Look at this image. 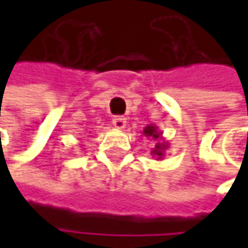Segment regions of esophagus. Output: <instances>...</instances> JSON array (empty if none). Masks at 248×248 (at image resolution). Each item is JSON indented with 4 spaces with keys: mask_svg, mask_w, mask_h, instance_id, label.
I'll list each match as a JSON object with an SVG mask.
<instances>
[{
    "mask_svg": "<svg viewBox=\"0 0 248 248\" xmlns=\"http://www.w3.org/2000/svg\"><path fill=\"white\" fill-rule=\"evenodd\" d=\"M112 124L116 129H124V126H126V118H124V116H115L112 119Z\"/></svg>",
    "mask_w": 248,
    "mask_h": 248,
    "instance_id": "obj_1",
    "label": "esophagus"
}]
</instances>
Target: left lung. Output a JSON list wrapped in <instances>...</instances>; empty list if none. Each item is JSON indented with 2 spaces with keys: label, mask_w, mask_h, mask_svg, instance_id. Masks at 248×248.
I'll return each mask as SVG.
<instances>
[{
  "label": "left lung",
  "mask_w": 248,
  "mask_h": 248,
  "mask_svg": "<svg viewBox=\"0 0 248 248\" xmlns=\"http://www.w3.org/2000/svg\"><path fill=\"white\" fill-rule=\"evenodd\" d=\"M142 133H143V136H146V138H149V139H152V140L156 142V143H155V148L151 151V155H152L154 158H156V161L164 159L165 151L168 149V142H164L162 132L158 129V126H155V124H148V126L143 127V132H142Z\"/></svg>",
  "instance_id": "left-lung-1"
}]
</instances>
